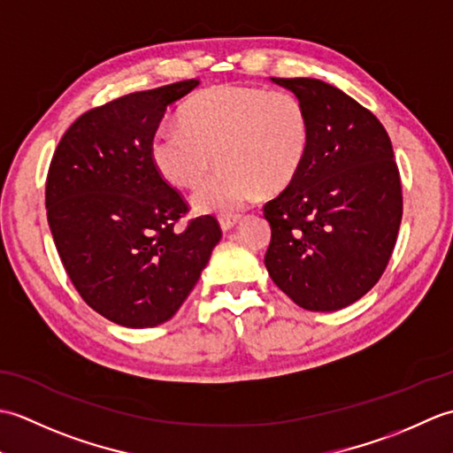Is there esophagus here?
<instances>
[{
  "label": "esophagus",
  "instance_id": "esophagus-1",
  "mask_svg": "<svg viewBox=\"0 0 453 453\" xmlns=\"http://www.w3.org/2000/svg\"><path fill=\"white\" fill-rule=\"evenodd\" d=\"M237 221H239V216H219V227L224 229V232H229V229H234Z\"/></svg>",
  "mask_w": 453,
  "mask_h": 453
}]
</instances>
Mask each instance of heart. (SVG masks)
<instances>
[{
  "instance_id": "b5f03b06",
  "label": "heart",
  "mask_w": 453,
  "mask_h": 453,
  "mask_svg": "<svg viewBox=\"0 0 453 453\" xmlns=\"http://www.w3.org/2000/svg\"><path fill=\"white\" fill-rule=\"evenodd\" d=\"M179 124H163L150 142L153 167L169 185L195 188L214 163L221 169L192 204L198 211H234L276 195L300 175L310 151V117L288 91L218 85L180 109Z\"/></svg>"
}]
</instances>
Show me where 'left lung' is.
<instances>
[{
    "label": "left lung",
    "instance_id": "1",
    "mask_svg": "<svg viewBox=\"0 0 453 453\" xmlns=\"http://www.w3.org/2000/svg\"><path fill=\"white\" fill-rule=\"evenodd\" d=\"M303 103L310 151L300 175L265 204L273 282L310 311H336L380 280L397 242L403 195L391 140L333 85L271 78Z\"/></svg>",
    "mask_w": 453,
    "mask_h": 453
}]
</instances>
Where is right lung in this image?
I'll list each match as a JSON object with an SVG mask.
<instances>
[{"label": "right lung", "mask_w": 453, "mask_h": 453, "mask_svg": "<svg viewBox=\"0 0 453 453\" xmlns=\"http://www.w3.org/2000/svg\"><path fill=\"white\" fill-rule=\"evenodd\" d=\"M187 80L124 95L75 120L46 177V216L80 296L109 321L146 329L171 319L221 239L216 218L177 234L187 202L153 167L150 142Z\"/></svg>", "instance_id": "obj_1"}]
</instances>
